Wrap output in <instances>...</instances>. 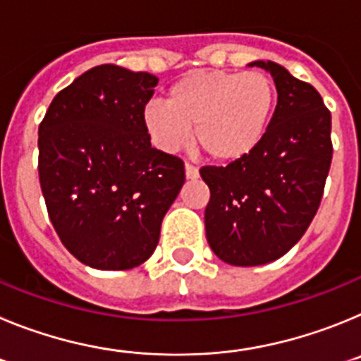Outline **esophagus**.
<instances>
[{
    "mask_svg": "<svg viewBox=\"0 0 361 361\" xmlns=\"http://www.w3.org/2000/svg\"><path fill=\"white\" fill-rule=\"evenodd\" d=\"M197 177H199V170H197V166L186 162V178H197Z\"/></svg>",
    "mask_w": 361,
    "mask_h": 361,
    "instance_id": "34e87169",
    "label": "esophagus"
}]
</instances>
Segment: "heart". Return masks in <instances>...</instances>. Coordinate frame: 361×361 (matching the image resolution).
I'll list each match as a JSON object with an SVG mask.
<instances>
[{"instance_id":"obj_1","label":"heart","mask_w":361,"mask_h":361,"mask_svg":"<svg viewBox=\"0 0 361 361\" xmlns=\"http://www.w3.org/2000/svg\"><path fill=\"white\" fill-rule=\"evenodd\" d=\"M145 110L146 130L164 152L190 139L208 157L229 162L245 157L262 141L275 108V85L266 73L202 70L178 79Z\"/></svg>"}]
</instances>
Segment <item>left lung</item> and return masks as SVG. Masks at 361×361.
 Instances as JSON below:
<instances>
[{"label":"left lung","instance_id":"8db88e82","mask_svg":"<svg viewBox=\"0 0 361 361\" xmlns=\"http://www.w3.org/2000/svg\"><path fill=\"white\" fill-rule=\"evenodd\" d=\"M275 114L262 141L228 166H202L209 188L204 213L213 253L231 266H262L304 237L320 208L333 159L331 111L312 85L273 61Z\"/></svg>","mask_w":361,"mask_h":361}]
</instances>
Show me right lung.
<instances>
[{
    "label": "right lung",
    "instance_id": "1",
    "mask_svg": "<svg viewBox=\"0 0 361 361\" xmlns=\"http://www.w3.org/2000/svg\"><path fill=\"white\" fill-rule=\"evenodd\" d=\"M159 79L116 65L79 75L39 124V184L63 245L95 269H132L159 244L184 162L153 148L145 108Z\"/></svg>",
    "mask_w": 361,
    "mask_h": 361
}]
</instances>
